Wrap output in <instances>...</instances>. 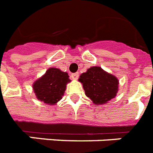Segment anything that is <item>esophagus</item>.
Listing matches in <instances>:
<instances>
[{
    "instance_id": "esophagus-1",
    "label": "esophagus",
    "mask_w": 153,
    "mask_h": 153,
    "mask_svg": "<svg viewBox=\"0 0 153 153\" xmlns=\"http://www.w3.org/2000/svg\"><path fill=\"white\" fill-rule=\"evenodd\" d=\"M71 79H74V80H77V79H79V73L77 72V73H73L71 74Z\"/></svg>"
}]
</instances>
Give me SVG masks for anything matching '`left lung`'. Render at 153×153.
Masks as SVG:
<instances>
[{
  "label": "left lung",
  "instance_id": "1",
  "mask_svg": "<svg viewBox=\"0 0 153 153\" xmlns=\"http://www.w3.org/2000/svg\"><path fill=\"white\" fill-rule=\"evenodd\" d=\"M86 95L96 105H102L115 98L118 91V79L100 67H92L80 75Z\"/></svg>",
  "mask_w": 153,
  "mask_h": 153
}]
</instances>
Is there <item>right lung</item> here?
Returning a JSON list of instances; mask_svg holds the SVG:
<instances>
[{
  "mask_svg": "<svg viewBox=\"0 0 153 153\" xmlns=\"http://www.w3.org/2000/svg\"><path fill=\"white\" fill-rule=\"evenodd\" d=\"M71 80L67 72L51 67L35 82L32 87L38 100L48 105H55L64 94L66 86Z\"/></svg>",
  "mask_w": 153,
  "mask_h": 153,
  "instance_id": "add662e5",
  "label": "right lung"
}]
</instances>
